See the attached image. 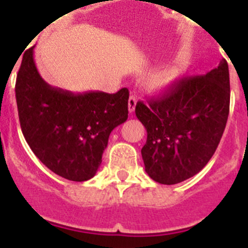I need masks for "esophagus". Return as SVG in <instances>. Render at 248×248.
Here are the masks:
<instances>
[{
	"label": "esophagus",
	"mask_w": 248,
	"mask_h": 248,
	"mask_svg": "<svg viewBox=\"0 0 248 248\" xmlns=\"http://www.w3.org/2000/svg\"><path fill=\"white\" fill-rule=\"evenodd\" d=\"M135 105H137V98L134 95H130L129 97V102H128V109L129 113H133L135 110Z\"/></svg>",
	"instance_id": "obj_1"
}]
</instances>
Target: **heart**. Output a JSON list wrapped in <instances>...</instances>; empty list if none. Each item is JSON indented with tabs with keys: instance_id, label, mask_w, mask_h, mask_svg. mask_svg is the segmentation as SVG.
Wrapping results in <instances>:
<instances>
[{
	"instance_id": "heart-1",
	"label": "heart",
	"mask_w": 248,
	"mask_h": 248,
	"mask_svg": "<svg viewBox=\"0 0 248 248\" xmlns=\"http://www.w3.org/2000/svg\"><path fill=\"white\" fill-rule=\"evenodd\" d=\"M179 78L176 68H163L151 74L145 82V88L154 95H163L172 88Z\"/></svg>"
}]
</instances>
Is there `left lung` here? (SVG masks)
<instances>
[{"label":"left lung","instance_id":"left-lung-1","mask_svg":"<svg viewBox=\"0 0 248 248\" xmlns=\"http://www.w3.org/2000/svg\"><path fill=\"white\" fill-rule=\"evenodd\" d=\"M138 102L137 118L148 138L141 149L145 171L174 185L201 171L217 149L230 110L226 59L202 76L179 80L163 97Z\"/></svg>","mask_w":248,"mask_h":248}]
</instances>
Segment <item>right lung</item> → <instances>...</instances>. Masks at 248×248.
<instances>
[{
  "label": "right lung",
  "mask_w": 248,
  "mask_h": 248,
  "mask_svg": "<svg viewBox=\"0 0 248 248\" xmlns=\"http://www.w3.org/2000/svg\"><path fill=\"white\" fill-rule=\"evenodd\" d=\"M33 48L22 58L15 89L23 137L50 171L67 180H89L113 129L128 119L129 91L72 93L52 87L38 73Z\"/></svg>",
  "instance_id": "obj_1"
}]
</instances>
